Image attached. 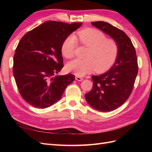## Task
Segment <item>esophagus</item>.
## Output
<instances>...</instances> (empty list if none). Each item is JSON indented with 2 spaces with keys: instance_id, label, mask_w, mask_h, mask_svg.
Here are the masks:
<instances>
[{
  "instance_id": "esophagus-1",
  "label": "esophagus",
  "mask_w": 152,
  "mask_h": 152,
  "mask_svg": "<svg viewBox=\"0 0 152 152\" xmlns=\"http://www.w3.org/2000/svg\"><path fill=\"white\" fill-rule=\"evenodd\" d=\"M75 79L76 80H78V81H80V82H81V81H82V80H83V78H82L81 76H77V75H76V76H75Z\"/></svg>"
}]
</instances>
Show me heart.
I'll return each mask as SVG.
<instances>
[{
    "instance_id": "b5f03b06",
    "label": "heart",
    "mask_w": 152,
    "mask_h": 152,
    "mask_svg": "<svg viewBox=\"0 0 152 152\" xmlns=\"http://www.w3.org/2000/svg\"><path fill=\"white\" fill-rule=\"evenodd\" d=\"M80 44L88 48L84 59H76L66 64V70L77 76H83L95 70L102 72L108 70L115 62L119 54V46L115 40L107 38L102 32L89 28L80 31ZM78 41L76 37L70 34L61 46V51L67 59L74 56Z\"/></svg>"
}]
</instances>
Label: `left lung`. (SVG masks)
Listing matches in <instances>:
<instances>
[{
    "instance_id": "1",
    "label": "left lung",
    "mask_w": 152,
    "mask_h": 152,
    "mask_svg": "<svg viewBox=\"0 0 152 152\" xmlns=\"http://www.w3.org/2000/svg\"><path fill=\"white\" fill-rule=\"evenodd\" d=\"M91 24L115 40L119 54L114 65L107 72L91 77L92 89L85 95L86 101L96 110L107 112L124 104L133 91L138 74L136 50L124 31L104 21Z\"/></svg>"
}]
</instances>
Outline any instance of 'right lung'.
Returning <instances> with one entry per match:
<instances>
[{
  "label": "right lung",
  "mask_w": 152,
  "mask_h": 152,
  "mask_svg": "<svg viewBox=\"0 0 152 152\" xmlns=\"http://www.w3.org/2000/svg\"><path fill=\"white\" fill-rule=\"evenodd\" d=\"M82 24L48 21L21 38L15 51L13 74L21 96L30 105L50 107L75 79L71 74L53 76L63 67V42Z\"/></svg>",
  "instance_id": "1"
}]
</instances>
